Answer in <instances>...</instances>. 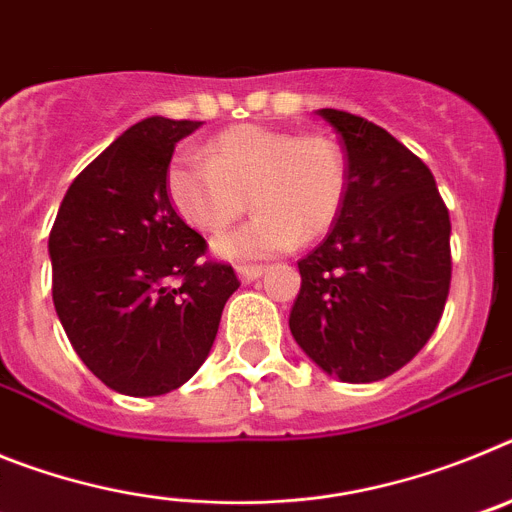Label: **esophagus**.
I'll return each instance as SVG.
<instances>
[{"mask_svg":"<svg viewBox=\"0 0 512 512\" xmlns=\"http://www.w3.org/2000/svg\"><path fill=\"white\" fill-rule=\"evenodd\" d=\"M238 279H241V282H253V279H259L261 274H264V266H256V264H243V266H238Z\"/></svg>","mask_w":512,"mask_h":512,"instance_id":"1","label":"esophagus"}]
</instances>
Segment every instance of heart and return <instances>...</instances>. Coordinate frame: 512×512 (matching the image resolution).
I'll return each instance as SVG.
<instances>
[{
    "label": "heart",
    "instance_id": "heart-1",
    "mask_svg": "<svg viewBox=\"0 0 512 512\" xmlns=\"http://www.w3.org/2000/svg\"><path fill=\"white\" fill-rule=\"evenodd\" d=\"M348 169L328 135H300L269 125H235L215 135L205 156L176 153L166 192L192 228L220 233L246 212L243 228L215 241L223 259H266L328 233L346 200Z\"/></svg>",
    "mask_w": 512,
    "mask_h": 512
}]
</instances>
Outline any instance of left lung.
Masks as SVG:
<instances>
[{"instance_id":"1","label":"left lung","mask_w":512,"mask_h":512,"mask_svg":"<svg viewBox=\"0 0 512 512\" xmlns=\"http://www.w3.org/2000/svg\"><path fill=\"white\" fill-rule=\"evenodd\" d=\"M348 158L341 215L297 261L289 330L323 372L390 377L433 336L451 284V220L431 169L374 122L318 110Z\"/></svg>"}]
</instances>
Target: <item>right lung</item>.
I'll list each match as a JSON object with an SVG mask.
<instances>
[{
    "label": "right lung",
    "instance_id": "right-lung-1",
    "mask_svg": "<svg viewBox=\"0 0 512 512\" xmlns=\"http://www.w3.org/2000/svg\"><path fill=\"white\" fill-rule=\"evenodd\" d=\"M197 120L146 117L81 171L48 238L53 305L71 346L110 390L153 397L205 364L241 287L166 192L174 146Z\"/></svg>",
    "mask_w": 512,
    "mask_h": 512
}]
</instances>
